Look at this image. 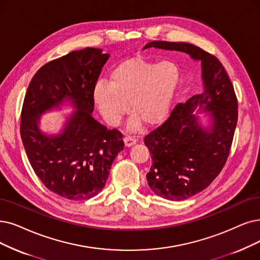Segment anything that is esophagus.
<instances>
[{
  "label": "esophagus",
  "instance_id": "1",
  "mask_svg": "<svg viewBox=\"0 0 260 260\" xmlns=\"http://www.w3.org/2000/svg\"><path fill=\"white\" fill-rule=\"evenodd\" d=\"M123 142H124V145H126L127 147H130V146H132V145H134V144L137 143V139L136 138H132L130 136H127V137H124Z\"/></svg>",
  "mask_w": 260,
  "mask_h": 260
}]
</instances>
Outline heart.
I'll list each match as a JSON object with an SVG mask.
<instances>
[{
    "instance_id": "b5f03b06",
    "label": "heart",
    "mask_w": 260,
    "mask_h": 260,
    "mask_svg": "<svg viewBox=\"0 0 260 260\" xmlns=\"http://www.w3.org/2000/svg\"><path fill=\"white\" fill-rule=\"evenodd\" d=\"M179 80V69L173 61L130 58L111 71L109 83H98L94 99L103 117L113 126L127 113L129 102L133 114L130 129L137 131L142 122L154 126L164 119Z\"/></svg>"
}]
</instances>
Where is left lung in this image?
Listing matches in <instances>:
<instances>
[{
  "instance_id": "1",
  "label": "left lung",
  "mask_w": 260,
  "mask_h": 260,
  "mask_svg": "<svg viewBox=\"0 0 260 260\" xmlns=\"http://www.w3.org/2000/svg\"><path fill=\"white\" fill-rule=\"evenodd\" d=\"M184 52L202 60L205 91L178 103L160 126L144 137L152 165L146 175L150 189L163 199L183 201L205 190L224 168L238 120V100L224 66L214 55L185 43L155 40L148 48ZM212 110L213 127L204 131L191 112Z\"/></svg>"
}]
</instances>
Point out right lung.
Instances as JSON below:
<instances>
[{
	"label": "right lung",
	"instance_id": "obj_1",
	"mask_svg": "<svg viewBox=\"0 0 260 260\" xmlns=\"http://www.w3.org/2000/svg\"><path fill=\"white\" fill-rule=\"evenodd\" d=\"M109 54L86 48L50 60L34 75L25 92L20 134L27 159L46 188L70 201H85L105 186L122 133L109 130L91 116L94 89ZM65 99L78 109L59 136H44L40 114Z\"/></svg>",
	"mask_w": 260,
	"mask_h": 260
}]
</instances>
